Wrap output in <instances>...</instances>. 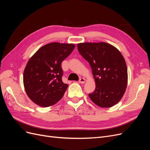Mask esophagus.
<instances>
[{"mask_svg":"<svg viewBox=\"0 0 150 150\" xmlns=\"http://www.w3.org/2000/svg\"><path fill=\"white\" fill-rule=\"evenodd\" d=\"M85 82H86V80H85V79L83 78H80V79H79V83H81V84H84Z\"/></svg>","mask_w":150,"mask_h":150,"instance_id":"1","label":"esophagus"}]
</instances>
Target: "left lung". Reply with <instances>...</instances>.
I'll return each mask as SVG.
<instances>
[{
    "instance_id": "obj_1",
    "label": "left lung",
    "mask_w": 150,
    "mask_h": 150,
    "mask_svg": "<svg viewBox=\"0 0 150 150\" xmlns=\"http://www.w3.org/2000/svg\"><path fill=\"white\" fill-rule=\"evenodd\" d=\"M80 54L88 61L96 88L89 94L91 101L101 108H110L118 103L126 91L128 69L121 53L106 42L78 44Z\"/></svg>"
}]
</instances>
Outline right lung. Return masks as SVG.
<instances>
[{
	"mask_svg": "<svg viewBox=\"0 0 150 150\" xmlns=\"http://www.w3.org/2000/svg\"><path fill=\"white\" fill-rule=\"evenodd\" d=\"M74 48V44L49 43L29 59L24 71L23 82L32 101L48 107L61 99L68 87L62 81L61 62Z\"/></svg>",
	"mask_w": 150,
	"mask_h": 150,
	"instance_id": "right-lung-1",
	"label": "right lung"
}]
</instances>
